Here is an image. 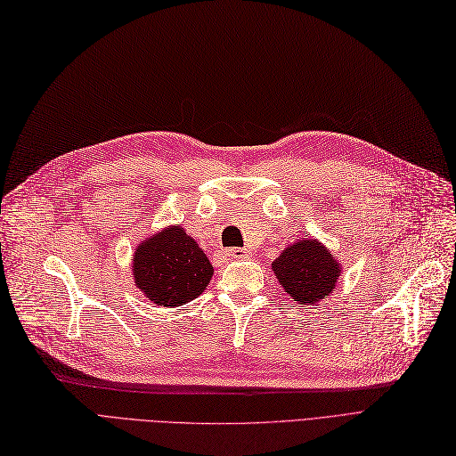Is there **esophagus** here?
<instances>
[{"instance_id":"obj_1","label":"esophagus","mask_w":456,"mask_h":456,"mask_svg":"<svg viewBox=\"0 0 456 456\" xmlns=\"http://www.w3.org/2000/svg\"><path fill=\"white\" fill-rule=\"evenodd\" d=\"M225 254L232 259H246L251 256V251L248 248H229L225 249Z\"/></svg>"}]
</instances>
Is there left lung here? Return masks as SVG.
Wrapping results in <instances>:
<instances>
[{"label": "left lung", "mask_w": 456, "mask_h": 456, "mask_svg": "<svg viewBox=\"0 0 456 456\" xmlns=\"http://www.w3.org/2000/svg\"><path fill=\"white\" fill-rule=\"evenodd\" d=\"M273 273L297 305L319 306L336 289L342 265L315 239H298L273 261Z\"/></svg>", "instance_id": "obj_1"}]
</instances>
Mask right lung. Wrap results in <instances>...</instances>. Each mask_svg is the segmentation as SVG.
Here are the masks:
<instances>
[{
    "mask_svg": "<svg viewBox=\"0 0 456 456\" xmlns=\"http://www.w3.org/2000/svg\"><path fill=\"white\" fill-rule=\"evenodd\" d=\"M134 285L158 306H182L208 288L214 266L191 234L168 225L142 240L131 259Z\"/></svg>",
    "mask_w": 456,
    "mask_h": 456,
    "instance_id": "add662e5",
    "label": "right lung"
}]
</instances>
